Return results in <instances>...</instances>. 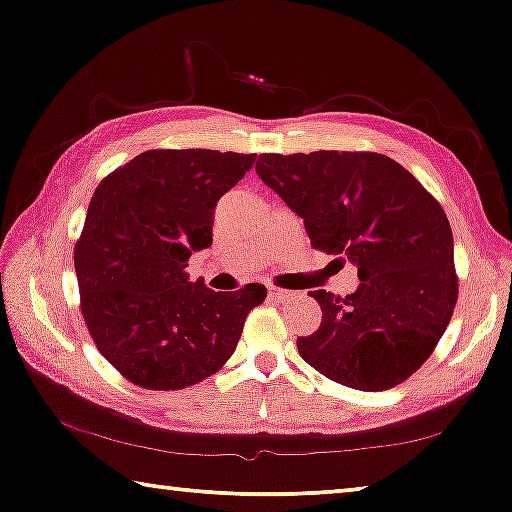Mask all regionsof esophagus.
Instances as JSON below:
<instances>
[{
  "instance_id": "obj_1",
  "label": "esophagus",
  "mask_w": 512,
  "mask_h": 512,
  "mask_svg": "<svg viewBox=\"0 0 512 512\" xmlns=\"http://www.w3.org/2000/svg\"><path fill=\"white\" fill-rule=\"evenodd\" d=\"M268 296H270L272 300H277V303H286V300L293 298V291L277 289V286H268Z\"/></svg>"
}]
</instances>
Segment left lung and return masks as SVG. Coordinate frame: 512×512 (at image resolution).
<instances>
[{"mask_svg": "<svg viewBox=\"0 0 512 512\" xmlns=\"http://www.w3.org/2000/svg\"><path fill=\"white\" fill-rule=\"evenodd\" d=\"M256 174L303 219L314 249L359 270V289L345 298L312 291L321 326L298 338L300 356L352 389L408 380L436 349L457 303L443 207L382 153H261Z\"/></svg>", "mask_w": 512, "mask_h": 512, "instance_id": "1", "label": "left lung"}]
</instances>
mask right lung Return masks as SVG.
Wrapping results in <instances>:
<instances>
[{"label":"right lung","instance_id":"1","mask_svg":"<svg viewBox=\"0 0 512 512\" xmlns=\"http://www.w3.org/2000/svg\"><path fill=\"white\" fill-rule=\"evenodd\" d=\"M254 153L144 151L97 186L74 249L81 312L97 349L132 384L170 391L214 375L268 291L216 293L188 279L212 244L214 209Z\"/></svg>","mask_w":512,"mask_h":512}]
</instances>
